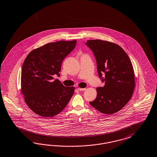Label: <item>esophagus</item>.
Masks as SVG:
<instances>
[{
    "mask_svg": "<svg viewBox=\"0 0 157 157\" xmlns=\"http://www.w3.org/2000/svg\"><path fill=\"white\" fill-rule=\"evenodd\" d=\"M86 89L85 88H78V90H79V91H83V90H85Z\"/></svg>",
    "mask_w": 157,
    "mask_h": 157,
    "instance_id": "obj_1",
    "label": "esophagus"
}]
</instances>
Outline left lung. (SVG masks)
<instances>
[{
  "instance_id": "left-lung-1",
  "label": "left lung",
  "mask_w": 157,
  "mask_h": 157,
  "mask_svg": "<svg viewBox=\"0 0 157 157\" xmlns=\"http://www.w3.org/2000/svg\"><path fill=\"white\" fill-rule=\"evenodd\" d=\"M86 45L94 52L99 78L105 82L103 87L96 89V98L89 103L101 113H117L130 100L135 88L132 62L117 44L92 40H88Z\"/></svg>"
}]
</instances>
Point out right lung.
<instances>
[{
	"mask_svg": "<svg viewBox=\"0 0 157 157\" xmlns=\"http://www.w3.org/2000/svg\"><path fill=\"white\" fill-rule=\"evenodd\" d=\"M76 40L50 43L32 51L21 69V89L25 101L33 112L43 117L60 113L74 93L53 75L59 76L64 58L74 49Z\"/></svg>",
	"mask_w": 157,
	"mask_h": 157,
	"instance_id": "add662e5",
	"label": "right lung"
}]
</instances>
